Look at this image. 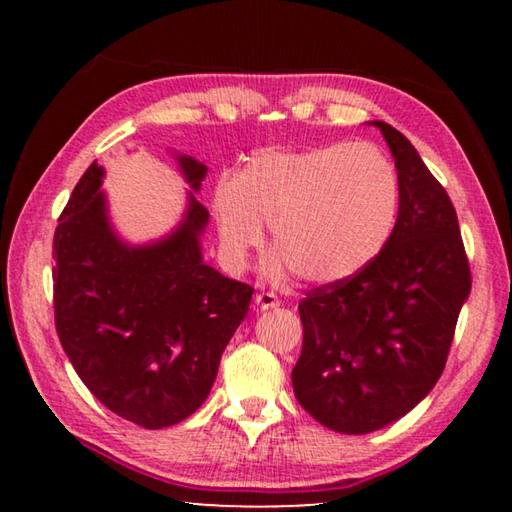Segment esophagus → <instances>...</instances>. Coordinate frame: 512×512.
<instances>
[{"mask_svg": "<svg viewBox=\"0 0 512 512\" xmlns=\"http://www.w3.org/2000/svg\"><path fill=\"white\" fill-rule=\"evenodd\" d=\"M255 305L259 309H275V307H280V298H277L275 293L262 291V293H257V296H255Z\"/></svg>", "mask_w": 512, "mask_h": 512, "instance_id": "obj_1", "label": "esophagus"}]
</instances>
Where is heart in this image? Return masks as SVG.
<instances>
[{
	"instance_id": "heart-1",
	"label": "heart",
	"mask_w": 512,
	"mask_h": 512,
	"mask_svg": "<svg viewBox=\"0 0 512 512\" xmlns=\"http://www.w3.org/2000/svg\"><path fill=\"white\" fill-rule=\"evenodd\" d=\"M402 185L393 160L370 142L264 151L216 187L212 214L223 257L241 266L271 230L273 271L314 284L361 273L391 241Z\"/></svg>"
}]
</instances>
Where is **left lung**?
<instances>
[{
    "label": "left lung",
    "mask_w": 512,
    "mask_h": 512,
    "mask_svg": "<svg viewBox=\"0 0 512 512\" xmlns=\"http://www.w3.org/2000/svg\"><path fill=\"white\" fill-rule=\"evenodd\" d=\"M402 185L400 216L375 262L300 302L302 352L293 393L339 433H370L420 404L445 370L472 275L445 187L406 137L372 121Z\"/></svg>",
    "instance_id": "left-lung-1"
}]
</instances>
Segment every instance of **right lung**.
<instances>
[{"mask_svg": "<svg viewBox=\"0 0 512 512\" xmlns=\"http://www.w3.org/2000/svg\"><path fill=\"white\" fill-rule=\"evenodd\" d=\"M198 192L203 162L178 155ZM103 167L76 183L54 235V314L76 375L119 418L162 429L201 406L219 361L246 318L253 287L203 262L205 207L189 192L176 230L131 246L112 228Z\"/></svg>", "mask_w": 512, "mask_h": 512, "instance_id": "1", "label": "right lung"}]
</instances>
